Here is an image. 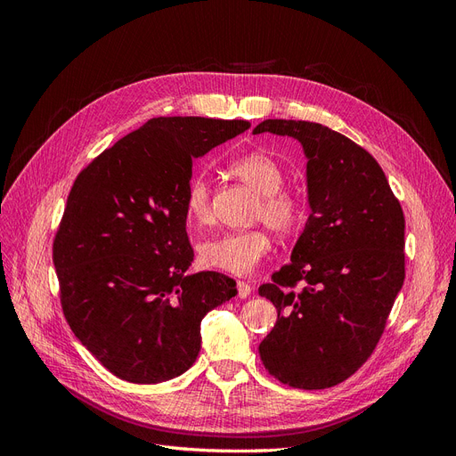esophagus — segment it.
<instances>
[{
    "label": "esophagus",
    "mask_w": 456,
    "mask_h": 456,
    "mask_svg": "<svg viewBox=\"0 0 456 456\" xmlns=\"http://www.w3.org/2000/svg\"><path fill=\"white\" fill-rule=\"evenodd\" d=\"M253 293V287L247 283V281H238V295L240 298H247Z\"/></svg>",
    "instance_id": "34e87169"
}]
</instances>
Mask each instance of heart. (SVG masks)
<instances>
[{"label":"heart","mask_w":456,"mask_h":456,"mask_svg":"<svg viewBox=\"0 0 456 456\" xmlns=\"http://www.w3.org/2000/svg\"><path fill=\"white\" fill-rule=\"evenodd\" d=\"M230 169L258 191L256 218L265 220L273 232L289 233L302 223V201L293 191L283 188L285 173L278 159L262 151H251L233 159ZM186 213L200 224L211 220V184L205 175L190 178L186 186ZM270 247L272 243L265 230L226 232L201 241L200 260L207 268L247 275L255 272L262 258L270 253Z\"/></svg>","instance_id":"obj_1"}]
</instances>
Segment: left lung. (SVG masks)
I'll use <instances>...</instances> for the list:
<instances>
[{
	"label": "left lung",
	"instance_id": "1",
	"mask_svg": "<svg viewBox=\"0 0 456 456\" xmlns=\"http://www.w3.org/2000/svg\"><path fill=\"white\" fill-rule=\"evenodd\" d=\"M258 133L305 148L310 203L291 262L258 287L278 310L258 354L283 384L330 388L369 360L402 291L403 209L377 159L348 136L295 119H265Z\"/></svg>",
	"mask_w": 456,
	"mask_h": 456
}]
</instances>
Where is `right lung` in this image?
Wrapping results in <instances>:
<instances>
[{
	"label": "right lung",
	"instance_id": "add662e5",
	"mask_svg": "<svg viewBox=\"0 0 456 456\" xmlns=\"http://www.w3.org/2000/svg\"><path fill=\"white\" fill-rule=\"evenodd\" d=\"M247 129L243 119L154 118L77 175L53 241L61 305L79 342L121 380L183 375L205 314L238 295L224 273H186V186L191 159Z\"/></svg>",
	"mask_w": 456,
	"mask_h": 456
}]
</instances>
